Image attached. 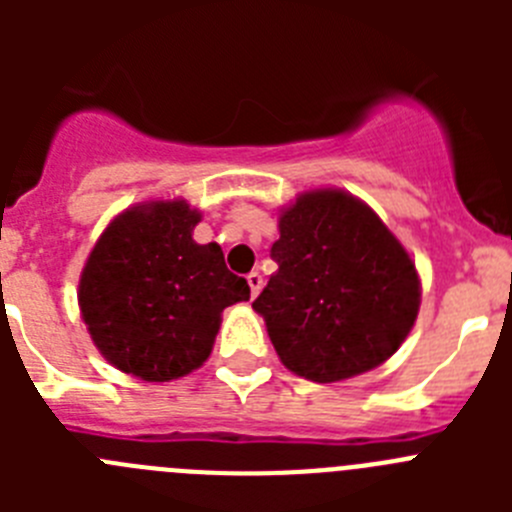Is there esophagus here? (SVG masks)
Returning <instances> with one entry per match:
<instances>
[{
  "label": "esophagus",
  "instance_id": "34e87169",
  "mask_svg": "<svg viewBox=\"0 0 512 512\" xmlns=\"http://www.w3.org/2000/svg\"><path fill=\"white\" fill-rule=\"evenodd\" d=\"M248 287H251V295L256 297L261 292V287H264V277H261L259 271H251V274H248Z\"/></svg>",
  "mask_w": 512,
  "mask_h": 512
}]
</instances>
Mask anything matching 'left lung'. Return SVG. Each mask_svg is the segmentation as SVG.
Segmentation results:
<instances>
[{"instance_id": "1", "label": "left lung", "mask_w": 512, "mask_h": 512, "mask_svg": "<svg viewBox=\"0 0 512 512\" xmlns=\"http://www.w3.org/2000/svg\"><path fill=\"white\" fill-rule=\"evenodd\" d=\"M277 274L253 310L289 372L341 382L395 354L420 307L408 251L364 202L318 189L279 217Z\"/></svg>"}]
</instances>
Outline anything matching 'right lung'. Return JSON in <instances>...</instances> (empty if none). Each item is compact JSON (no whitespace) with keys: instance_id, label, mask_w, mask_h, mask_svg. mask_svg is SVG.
<instances>
[{"instance_id":"1","label":"right lung","mask_w":512,"mask_h":512,"mask_svg":"<svg viewBox=\"0 0 512 512\" xmlns=\"http://www.w3.org/2000/svg\"><path fill=\"white\" fill-rule=\"evenodd\" d=\"M200 212L151 202L122 212L81 271L79 307L92 341L120 372L169 382L205 364L220 312L251 297L217 243H194Z\"/></svg>"}]
</instances>
